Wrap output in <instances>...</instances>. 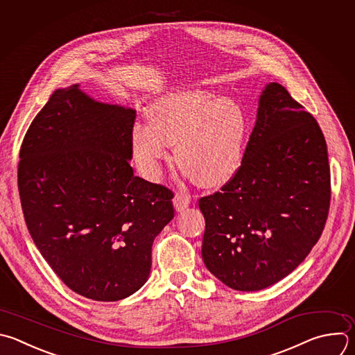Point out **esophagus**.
I'll return each instance as SVG.
<instances>
[{"label": "esophagus", "instance_id": "34e87169", "mask_svg": "<svg viewBox=\"0 0 355 355\" xmlns=\"http://www.w3.org/2000/svg\"><path fill=\"white\" fill-rule=\"evenodd\" d=\"M173 203H174V207L177 211H182L184 209H187L191 203V196L187 195V193H175L174 199H173Z\"/></svg>", "mask_w": 355, "mask_h": 355}]
</instances>
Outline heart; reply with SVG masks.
Instances as JSON below:
<instances>
[{
	"instance_id": "1",
	"label": "heart",
	"mask_w": 355,
	"mask_h": 355,
	"mask_svg": "<svg viewBox=\"0 0 355 355\" xmlns=\"http://www.w3.org/2000/svg\"><path fill=\"white\" fill-rule=\"evenodd\" d=\"M148 123L138 121L131 142L145 175L157 180L174 145L177 164L203 187H217L239 170L248 134L241 103L206 87H182L156 97Z\"/></svg>"
}]
</instances>
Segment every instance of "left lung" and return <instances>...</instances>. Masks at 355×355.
Here are the masks:
<instances>
[{"label": "left lung", "mask_w": 355, "mask_h": 355, "mask_svg": "<svg viewBox=\"0 0 355 355\" xmlns=\"http://www.w3.org/2000/svg\"><path fill=\"white\" fill-rule=\"evenodd\" d=\"M329 205L324 137L286 87L270 82L241 167L220 192L199 199L205 266L232 290H263L308 257Z\"/></svg>", "instance_id": "left-lung-1"}]
</instances>
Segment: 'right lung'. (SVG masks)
<instances>
[{"mask_svg": "<svg viewBox=\"0 0 355 355\" xmlns=\"http://www.w3.org/2000/svg\"><path fill=\"white\" fill-rule=\"evenodd\" d=\"M137 111L79 85L57 89L31 124L18 167L25 221L42 257L76 294L118 301L149 279L173 192L135 177Z\"/></svg>", "mask_w": 355, "mask_h": 355, "instance_id": "add662e5", "label": "right lung"}]
</instances>
